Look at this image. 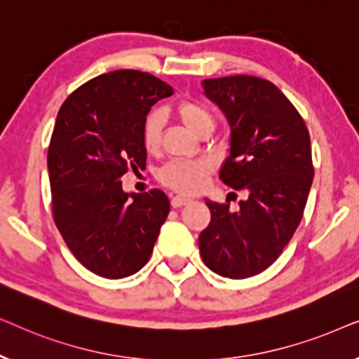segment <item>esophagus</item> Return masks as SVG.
<instances>
[{
	"mask_svg": "<svg viewBox=\"0 0 359 359\" xmlns=\"http://www.w3.org/2000/svg\"><path fill=\"white\" fill-rule=\"evenodd\" d=\"M189 203H191V199L184 198V196H173V198H171V205H173L175 209L176 208H183V205L189 204Z\"/></svg>",
	"mask_w": 359,
	"mask_h": 359,
	"instance_id": "34e87169",
	"label": "esophagus"
}]
</instances>
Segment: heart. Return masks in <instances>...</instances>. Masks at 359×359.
Returning <instances> with one entry per match:
<instances>
[{
    "instance_id": "obj_1",
    "label": "heart",
    "mask_w": 359,
    "mask_h": 359,
    "mask_svg": "<svg viewBox=\"0 0 359 359\" xmlns=\"http://www.w3.org/2000/svg\"><path fill=\"white\" fill-rule=\"evenodd\" d=\"M176 116L196 135H205L214 130V117L203 104L196 101H183L176 106ZM161 119L156 112L147 116L142 126V142L149 151L160 147ZM209 175V163L201 160L170 161L158 171V180L175 191L184 194H194L204 188Z\"/></svg>"
}]
</instances>
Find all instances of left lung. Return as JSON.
I'll use <instances>...</instances> for the list:
<instances>
[{
    "mask_svg": "<svg viewBox=\"0 0 359 359\" xmlns=\"http://www.w3.org/2000/svg\"><path fill=\"white\" fill-rule=\"evenodd\" d=\"M230 126L220 180L247 191L237 210L205 199L210 222L199 235L205 266L245 279L276 262L292 238L312 186L311 137L291 101L263 78L235 75L203 81Z\"/></svg>",
    "mask_w": 359,
    "mask_h": 359,
    "instance_id": "left-lung-1",
    "label": "left lung"
}]
</instances>
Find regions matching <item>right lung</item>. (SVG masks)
Masks as SVG:
<instances>
[{
    "mask_svg": "<svg viewBox=\"0 0 359 359\" xmlns=\"http://www.w3.org/2000/svg\"><path fill=\"white\" fill-rule=\"evenodd\" d=\"M171 95L150 73L116 70L86 81L58 111L47 155L53 220L78 262L101 278L144 268L170 214L163 191L129 194L121 178L145 168L142 126Z\"/></svg>",
    "mask_w": 359,
    "mask_h": 359,
    "instance_id": "right-lung-1",
    "label": "right lung"
}]
</instances>
